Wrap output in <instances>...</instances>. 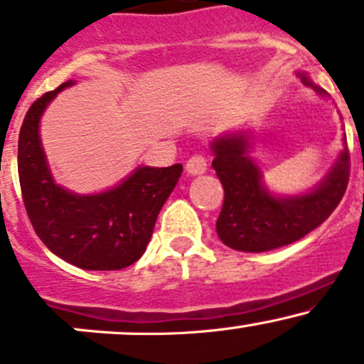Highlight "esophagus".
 <instances>
[{"mask_svg":"<svg viewBox=\"0 0 364 364\" xmlns=\"http://www.w3.org/2000/svg\"><path fill=\"white\" fill-rule=\"evenodd\" d=\"M205 168H208V164H205L204 156H192L188 161H186V172L190 176H200L204 174Z\"/></svg>","mask_w":364,"mask_h":364,"instance_id":"34e87169","label":"esophagus"}]
</instances>
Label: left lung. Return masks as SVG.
Instances as JSON below:
<instances>
[{
	"label": "left lung",
	"instance_id": "left-lung-1",
	"mask_svg": "<svg viewBox=\"0 0 364 364\" xmlns=\"http://www.w3.org/2000/svg\"><path fill=\"white\" fill-rule=\"evenodd\" d=\"M304 86L318 97L328 93L310 79L306 72H297ZM252 130L227 132L213 139V168L222 181L225 199L216 220V232L232 250L269 252L301 240L317 229L340 204L348 183V149L343 137L338 159L321 183L308 192L284 196L264 185L262 171L250 156Z\"/></svg>",
	"mask_w": 364,
	"mask_h": 364
}]
</instances>
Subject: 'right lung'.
Here are the masks:
<instances>
[{
    "label": "right lung",
    "mask_w": 364,
    "mask_h": 364,
    "mask_svg": "<svg viewBox=\"0 0 364 364\" xmlns=\"http://www.w3.org/2000/svg\"><path fill=\"white\" fill-rule=\"evenodd\" d=\"M73 84L68 80L40 97L21 127L17 165L26 211L43 245L60 259L80 269H123L144 253L183 165H139L112 188L82 196L56 183L40 139V121L56 95Z\"/></svg>",
    "instance_id": "1"
}]
</instances>
